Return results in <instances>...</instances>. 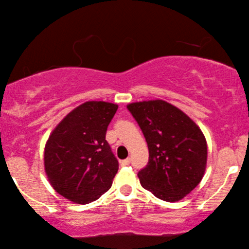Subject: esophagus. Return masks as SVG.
I'll return each instance as SVG.
<instances>
[{
  "mask_svg": "<svg viewBox=\"0 0 249 249\" xmlns=\"http://www.w3.org/2000/svg\"><path fill=\"white\" fill-rule=\"evenodd\" d=\"M120 164L121 166H127L130 164V159H125V160H122V161H120Z\"/></svg>",
  "mask_w": 249,
  "mask_h": 249,
  "instance_id": "34e87169",
  "label": "esophagus"
}]
</instances>
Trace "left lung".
I'll use <instances>...</instances> for the list:
<instances>
[{
	"label": "left lung",
	"instance_id": "left-lung-1",
	"mask_svg": "<svg viewBox=\"0 0 249 249\" xmlns=\"http://www.w3.org/2000/svg\"><path fill=\"white\" fill-rule=\"evenodd\" d=\"M147 142L148 164L138 172L142 188L165 202H178L203 179L207 144L198 125L162 100L127 105Z\"/></svg>",
	"mask_w": 249,
	"mask_h": 249
}]
</instances>
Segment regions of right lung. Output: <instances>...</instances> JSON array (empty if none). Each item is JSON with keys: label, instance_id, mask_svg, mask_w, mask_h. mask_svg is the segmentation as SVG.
<instances>
[{"label": "right lung", "instance_id": "obj_1", "mask_svg": "<svg viewBox=\"0 0 249 249\" xmlns=\"http://www.w3.org/2000/svg\"><path fill=\"white\" fill-rule=\"evenodd\" d=\"M118 105L85 102L54 128L44 149V168L56 193L77 204H88L111 188L118 160L105 141Z\"/></svg>", "mask_w": 249, "mask_h": 249}]
</instances>
